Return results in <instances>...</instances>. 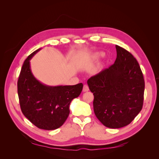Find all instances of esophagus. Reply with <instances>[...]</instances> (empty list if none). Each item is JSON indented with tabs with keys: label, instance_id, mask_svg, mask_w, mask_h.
<instances>
[{
	"label": "esophagus",
	"instance_id": "obj_1",
	"mask_svg": "<svg viewBox=\"0 0 159 159\" xmlns=\"http://www.w3.org/2000/svg\"><path fill=\"white\" fill-rule=\"evenodd\" d=\"M89 91V87L88 85H84V88H83V91L84 92H86V91Z\"/></svg>",
	"mask_w": 159,
	"mask_h": 159
}]
</instances>
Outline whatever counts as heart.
<instances>
[{"mask_svg": "<svg viewBox=\"0 0 159 159\" xmlns=\"http://www.w3.org/2000/svg\"><path fill=\"white\" fill-rule=\"evenodd\" d=\"M101 56H102V54H101V53L96 52V53H94V54H93L92 57L93 60H98Z\"/></svg>", "mask_w": 159, "mask_h": 159, "instance_id": "obj_1", "label": "heart"}]
</instances>
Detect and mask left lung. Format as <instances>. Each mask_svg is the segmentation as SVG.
<instances>
[{"label":"left lung","instance_id":"1","mask_svg":"<svg viewBox=\"0 0 159 159\" xmlns=\"http://www.w3.org/2000/svg\"><path fill=\"white\" fill-rule=\"evenodd\" d=\"M114 64L95 75L87 83L93 93L95 116L111 129L127 125L141 111L145 81L140 66L131 53L115 46Z\"/></svg>","mask_w":159,"mask_h":159}]
</instances>
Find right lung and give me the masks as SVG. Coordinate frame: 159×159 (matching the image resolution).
Segmentation results:
<instances>
[{
	"instance_id": "right-lung-1",
	"label": "right lung",
	"mask_w": 159,
	"mask_h": 159,
	"mask_svg": "<svg viewBox=\"0 0 159 159\" xmlns=\"http://www.w3.org/2000/svg\"><path fill=\"white\" fill-rule=\"evenodd\" d=\"M42 48L28 56L18 80V95L24 115L41 129L54 130L64 123L70 114V105L78 98L83 84L74 85H47L34 76L30 60Z\"/></svg>"
}]
</instances>
